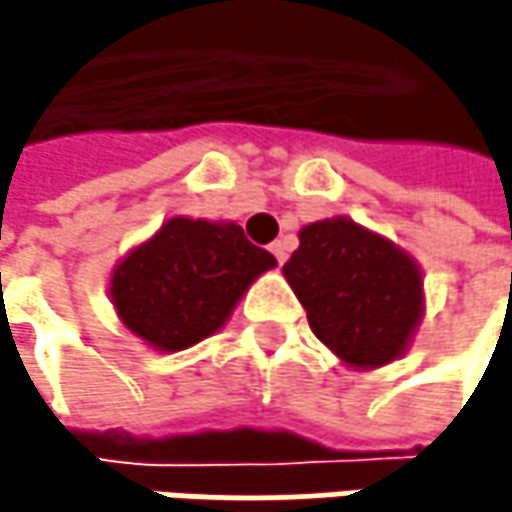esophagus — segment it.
I'll use <instances>...</instances> for the list:
<instances>
[{
    "mask_svg": "<svg viewBox=\"0 0 512 512\" xmlns=\"http://www.w3.org/2000/svg\"><path fill=\"white\" fill-rule=\"evenodd\" d=\"M269 252L275 255L278 263H284V260H287V243H284V240H275V243L269 246Z\"/></svg>",
    "mask_w": 512,
    "mask_h": 512,
    "instance_id": "1",
    "label": "esophagus"
}]
</instances>
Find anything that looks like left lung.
Here are the masks:
<instances>
[{"label": "left lung", "instance_id": "8db88e82", "mask_svg": "<svg viewBox=\"0 0 512 512\" xmlns=\"http://www.w3.org/2000/svg\"><path fill=\"white\" fill-rule=\"evenodd\" d=\"M281 272L311 332L353 370L406 356L424 320L421 263L350 216L305 225Z\"/></svg>", "mask_w": 512, "mask_h": 512}]
</instances>
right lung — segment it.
Instances as JSON below:
<instances>
[{
	"label": "right lung",
	"instance_id": "add662e5",
	"mask_svg": "<svg viewBox=\"0 0 512 512\" xmlns=\"http://www.w3.org/2000/svg\"><path fill=\"white\" fill-rule=\"evenodd\" d=\"M272 266L237 222L171 216L112 266L109 299L130 335L180 353L216 335Z\"/></svg>",
	"mask_w": 512,
	"mask_h": 512
}]
</instances>
